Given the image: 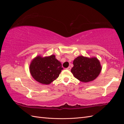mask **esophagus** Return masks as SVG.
<instances>
[{
  "label": "esophagus",
  "mask_w": 124,
  "mask_h": 124,
  "mask_svg": "<svg viewBox=\"0 0 124 124\" xmlns=\"http://www.w3.org/2000/svg\"><path fill=\"white\" fill-rule=\"evenodd\" d=\"M66 69L68 70H71V67H68V68H66Z\"/></svg>",
  "instance_id": "1"
}]
</instances>
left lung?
<instances>
[{
  "label": "left lung",
  "mask_w": 124,
  "mask_h": 124,
  "mask_svg": "<svg viewBox=\"0 0 124 124\" xmlns=\"http://www.w3.org/2000/svg\"><path fill=\"white\" fill-rule=\"evenodd\" d=\"M73 63L71 72L75 78L81 82L86 83L92 81L101 72L100 62L95 57L89 58L80 56L74 60Z\"/></svg>",
  "instance_id": "left-lung-1"
}]
</instances>
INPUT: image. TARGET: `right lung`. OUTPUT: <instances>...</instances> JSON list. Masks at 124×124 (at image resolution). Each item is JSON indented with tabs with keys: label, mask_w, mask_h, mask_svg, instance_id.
<instances>
[{
	"label": "right lung",
	"mask_w": 124,
	"mask_h": 124,
	"mask_svg": "<svg viewBox=\"0 0 124 124\" xmlns=\"http://www.w3.org/2000/svg\"><path fill=\"white\" fill-rule=\"evenodd\" d=\"M30 72L34 79L40 83L49 84L56 80L61 72L62 63L55 58V56L36 57L30 65Z\"/></svg>",
	"instance_id": "right-lung-1"
}]
</instances>
